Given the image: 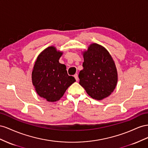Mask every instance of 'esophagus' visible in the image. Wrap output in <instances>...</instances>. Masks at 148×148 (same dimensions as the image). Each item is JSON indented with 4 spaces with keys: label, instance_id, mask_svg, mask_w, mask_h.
I'll return each mask as SVG.
<instances>
[{
    "label": "esophagus",
    "instance_id": "34e87169",
    "mask_svg": "<svg viewBox=\"0 0 148 148\" xmlns=\"http://www.w3.org/2000/svg\"><path fill=\"white\" fill-rule=\"evenodd\" d=\"M74 77H75V80H76V81H79V77H78V74H75L74 75Z\"/></svg>",
    "mask_w": 148,
    "mask_h": 148
}]
</instances>
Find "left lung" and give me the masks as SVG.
Wrapping results in <instances>:
<instances>
[{"label":"left lung","mask_w":148,"mask_h":148,"mask_svg":"<svg viewBox=\"0 0 148 148\" xmlns=\"http://www.w3.org/2000/svg\"><path fill=\"white\" fill-rule=\"evenodd\" d=\"M84 69L80 71L79 84L92 99L100 100L107 97L115 89L118 74L112 57L103 46L89 45L83 52Z\"/></svg>","instance_id":"left-lung-1"}]
</instances>
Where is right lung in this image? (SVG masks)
Listing matches in <instances>:
<instances>
[{
    "label": "right lung",
    "instance_id": "1",
    "mask_svg": "<svg viewBox=\"0 0 148 148\" xmlns=\"http://www.w3.org/2000/svg\"><path fill=\"white\" fill-rule=\"evenodd\" d=\"M62 54L54 46H49L39 54L33 67V85L38 95L48 102L60 100L75 82L73 76L67 74L66 65L59 62Z\"/></svg>",
    "mask_w": 148,
    "mask_h": 148
}]
</instances>
